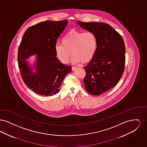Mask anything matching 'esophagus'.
Here are the masks:
<instances>
[{
  "instance_id": "1",
  "label": "esophagus",
  "mask_w": 147,
  "mask_h": 147,
  "mask_svg": "<svg viewBox=\"0 0 147 147\" xmlns=\"http://www.w3.org/2000/svg\"><path fill=\"white\" fill-rule=\"evenodd\" d=\"M77 69V67H72V70H76Z\"/></svg>"
}]
</instances>
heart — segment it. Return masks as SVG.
<instances>
[{
	"instance_id": "obj_1",
	"label": "heart",
	"mask_w": 147,
	"mask_h": 147,
	"mask_svg": "<svg viewBox=\"0 0 147 147\" xmlns=\"http://www.w3.org/2000/svg\"><path fill=\"white\" fill-rule=\"evenodd\" d=\"M62 43L55 47L56 56L61 63L67 64L72 55L73 63H87L95 55L98 38L92 31L72 29L63 37Z\"/></svg>"
}]
</instances>
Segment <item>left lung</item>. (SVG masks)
Masks as SVG:
<instances>
[{
    "label": "left lung",
    "mask_w": 147,
    "mask_h": 147,
    "mask_svg": "<svg viewBox=\"0 0 147 147\" xmlns=\"http://www.w3.org/2000/svg\"><path fill=\"white\" fill-rule=\"evenodd\" d=\"M82 28L95 34L98 48L93 59L84 68L86 90L93 95L109 91L119 82L125 65V45L122 36L106 23L78 21Z\"/></svg>",
    "instance_id": "1"
}]
</instances>
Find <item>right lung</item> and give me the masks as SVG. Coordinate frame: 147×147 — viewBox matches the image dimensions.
<instances>
[{
  "label": "right lung",
  "mask_w": 147,
  "mask_h": 147,
  "mask_svg": "<svg viewBox=\"0 0 147 147\" xmlns=\"http://www.w3.org/2000/svg\"><path fill=\"white\" fill-rule=\"evenodd\" d=\"M68 21H45L28 28L19 46L18 60L21 78L30 89L44 96H53L59 91L64 78L71 68L63 64L56 57L57 40ZM37 54L36 74L26 59Z\"/></svg>",
  "instance_id": "add662e5"
}]
</instances>
